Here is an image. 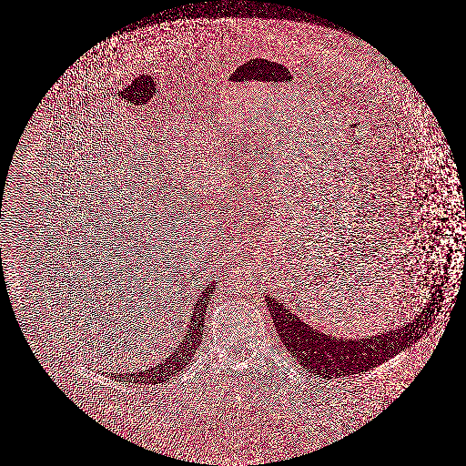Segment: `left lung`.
Returning <instances> with one entry per match:
<instances>
[{"mask_svg":"<svg viewBox=\"0 0 466 466\" xmlns=\"http://www.w3.org/2000/svg\"><path fill=\"white\" fill-rule=\"evenodd\" d=\"M442 284L444 282L433 288L432 298L421 308L417 319L389 330L387 334L365 339H339L325 334L315 327H309L294 311H290L289 306L277 301L270 294H267L265 299L279 338L290 356H294L306 371L323 379H336L369 371L413 346V342L427 332L437 317Z\"/></svg>","mask_w":466,"mask_h":466,"instance_id":"left-lung-1","label":"left lung"}]
</instances>
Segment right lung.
I'll return each mask as SVG.
<instances>
[{"label": "right lung", "instance_id": "1", "mask_svg": "<svg viewBox=\"0 0 466 466\" xmlns=\"http://www.w3.org/2000/svg\"><path fill=\"white\" fill-rule=\"evenodd\" d=\"M213 296V286L205 288L199 292L196 305H194L191 319L187 321V330L184 338L178 340V346L174 350L163 363H158L153 369L145 371H132V373H112L115 380L120 382H130V384H161L168 379H172L178 371L186 369L189 360H193L196 350L201 344L203 339V327L207 320V309H208L209 298Z\"/></svg>", "mask_w": 466, "mask_h": 466}]
</instances>
